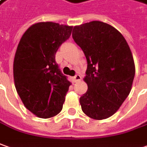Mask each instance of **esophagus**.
<instances>
[{
  "mask_svg": "<svg viewBox=\"0 0 147 147\" xmlns=\"http://www.w3.org/2000/svg\"><path fill=\"white\" fill-rule=\"evenodd\" d=\"M74 82H78L80 81V80H81V76L80 75H79V74H76L75 76L73 77Z\"/></svg>",
  "mask_w": 147,
  "mask_h": 147,
  "instance_id": "esophagus-1",
  "label": "esophagus"
}]
</instances>
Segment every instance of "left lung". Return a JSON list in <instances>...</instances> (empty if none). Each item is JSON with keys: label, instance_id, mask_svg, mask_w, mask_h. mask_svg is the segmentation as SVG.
I'll list each match as a JSON object with an SVG mask.
<instances>
[{"label": "left lung", "instance_id": "left-lung-1", "mask_svg": "<svg viewBox=\"0 0 147 147\" xmlns=\"http://www.w3.org/2000/svg\"><path fill=\"white\" fill-rule=\"evenodd\" d=\"M72 38L88 63L84 79L88 91L80 98L82 110L92 119L108 118L131 91L135 66L130 48L117 30L99 21L74 26Z\"/></svg>", "mask_w": 147, "mask_h": 147}]
</instances>
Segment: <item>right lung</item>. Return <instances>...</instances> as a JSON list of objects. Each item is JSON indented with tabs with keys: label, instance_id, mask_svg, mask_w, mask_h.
Segmentation results:
<instances>
[{
	"label": "right lung",
	"instance_id": "obj_1",
	"mask_svg": "<svg viewBox=\"0 0 147 147\" xmlns=\"http://www.w3.org/2000/svg\"><path fill=\"white\" fill-rule=\"evenodd\" d=\"M72 26L51 22L32 25L19 42L13 61L16 90L28 110L41 118L63 109L71 82L61 72L55 54Z\"/></svg>",
	"mask_w": 147,
	"mask_h": 147
}]
</instances>
